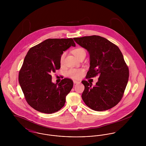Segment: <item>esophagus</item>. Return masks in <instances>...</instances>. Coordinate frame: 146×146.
Wrapping results in <instances>:
<instances>
[{
	"mask_svg": "<svg viewBox=\"0 0 146 146\" xmlns=\"http://www.w3.org/2000/svg\"><path fill=\"white\" fill-rule=\"evenodd\" d=\"M73 83H74V84L79 83L80 82L77 81V80H73Z\"/></svg>",
	"mask_w": 146,
	"mask_h": 146,
	"instance_id": "obj_1",
	"label": "esophagus"
}]
</instances>
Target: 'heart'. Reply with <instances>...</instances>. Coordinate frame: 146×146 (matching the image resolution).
<instances>
[{"instance_id": "1", "label": "heart", "mask_w": 146, "mask_h": 146, "mask_svg": "<svg viewBox=\"0 0 146 146\" xmlns=\"http://www.w3.org/2000/svg\"><path fill=\"white\" fill-rule=\"evenodd\" d=\"M73 54L77 58H79L81 56L84 54H85V51L83 48H77L73 50ZM66 55V52H63L60 57V62L61 65H63L64 63V58ZM84 73V70L82 69H76V68H72L69 70L67 73V76L70 78L78 79H79L82 74Z\"/></svg>"}]
</instances>
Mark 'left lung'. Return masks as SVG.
<instances>
[{
    "mask_svg": "<svg viewBox=\"0 0 146 146\" xmlns=\"http://www.w3.org/2000/svg\"><path fill=\"white\" fill-rule=\"evenodd\" d=\"M74 41L87 50L90 67L86 78L98 76L96 85L83 80L82 99L87 106L96 111L108 110L120 102L128 82L129 71L118 46L98 35L74 38Z\"/></svg>",
    "mask_w": 146,
    "mask_h": 146,
    "instance_id": "left-lung-1",
    "label": "left lung"
}]
</instances>
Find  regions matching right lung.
I'll list each match as a JSON object with an SVG mask.
<instances>
[{
  "mask_svg": "<svg viewBox=\"0 0 146 146\" xmlns=\"http://www.w3.org/2000/svg\"><path fill=\"white\" fill-rule=\"evenodd\" d=\"M71 46H76L72 38L48 39L29 50L19 82L27 103L35 110L51 114L64 106L73 82L64 78L53 83L50 74L60 68V57Z\"/></svg>",
  "mask_w": 146,
  "mask_h": 146,
  "instance_id": "1",
  "label": "right lung"
}]
</instances>
